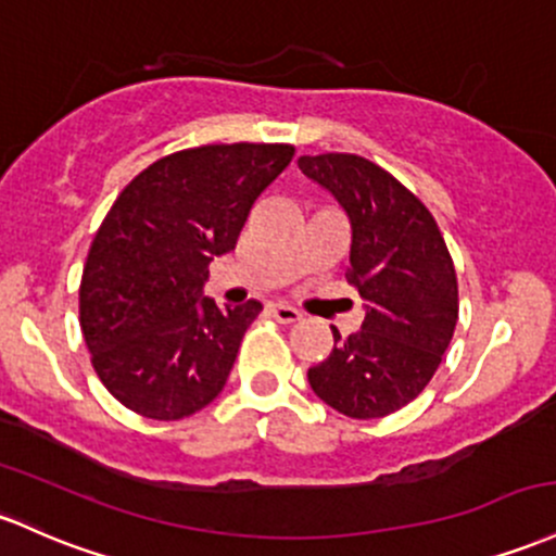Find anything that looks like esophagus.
Here are the masks:
<instances>
[{
  "label": "esophagus",
  "instance_id": "esophagus-1",
  "mask_svg": "<svg viewBox=\"0 0 556 556\" xmlns=\"http://www.w3.org/2000/svg\"><path fill=\"white\" fill-rule=\"evenodd\" d=\"M268 314H271L279 325H295V321L303 319L301 311L288 306V303H274V306H268Z\"/></svg>",
  "mask_w": 556,
  "mask_h": 556
}]
</instances>
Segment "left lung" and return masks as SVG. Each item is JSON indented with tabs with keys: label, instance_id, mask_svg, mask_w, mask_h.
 Listing matches in <instances>:
<instances>
[{
	"label": "left lung",
	"instance_id": "left-lung-1",
	"mask_svg": "<svg viewBox=\"0 0 556 556\" xmlns=\"http://www.w3.org/2000/svg\"><path fill=\"white\" fill-rule=\"evenodd\" d=\"M298 168L338 198L351 218L348 285L367 303L362 329L308 369L334 412L377 419L412 404L432 380L459 319L451 253L422 200L377 163L351 152L301 155Z\"/></svg>",
	"mask_w": 556,
	"mask_h": 556
}]
</instances>
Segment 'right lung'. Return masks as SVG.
I'll use <instances>...</instances> for the list:
<instances>
[{"mask_svg":"<svg viewBox=\"0 0 556 556\" xmlns=\"http://www.w3.org/2000/svg\"><path fill=\"white\" fill-rule=\"evenodd\" d=\"M292 144H203L137 174L91 240L78 321L91 367L115 401L157 422L222 393L258 301L203 298L213 255L237 245L258 194L290 166Z\"/></svg>","mask_w":556,"mask_h":556,"instance_id":"1","label":"right lung"}]
</instances>
